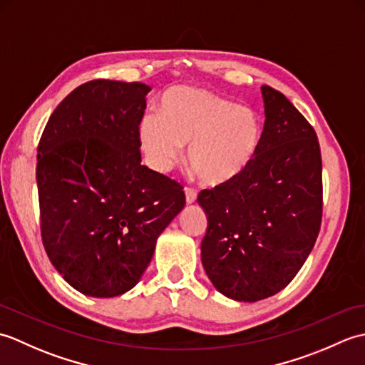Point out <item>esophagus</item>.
I'll return each instance as SVG.
<instances>
[{"instance_id": "1", "label": "esophagus", "mask_w": 365, "mask_h": 365, "mask_svg": "<svg viewBox=\"0 0 365 365\" xmlns=\"http://www.w3.org/2000/svg\"><path fill=\"white\" fill-rule=\"evenodd\" d=\"M197 197V192L192 188H185V199H187V204H195Z\"/></svg>"}]
</instances>
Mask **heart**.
Listing matches in <instances>:
<instances>
[{
	"label": "heart",
	"instance_id": "1",
	"mask_svg": "<svg viewBox=\"0 0 365 365\" xmlns=\"http://www.w3.org/2000/svg\"><path fill=\"white\" fill-rule=\"evenodd\" d=\"M139 144L149 165L166 174L182 158L208 187L237 180L260 150L263 127L254 110L196 88H173L163 94L158 115H144Z\"/></svg>",
	"mask_w": 365,
	"mask_h": 365
}]
</instances>
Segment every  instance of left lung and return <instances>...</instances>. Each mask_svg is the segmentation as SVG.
Segmentation results:
<instances>
[{
    "instance_id": "obj_1",
    "label": "left lung",
    "mask_w": 365,
    "mask_h": 365,
    "mask_svg": "<svg viewBox=\"0 0 365 365\" xmlns=\"http://www.w3.org/2000/svg\"><path fill=\"white\" fill-rule=\"evenodd\" d=\"M260 150L237 180L199 192L207 215L200 260L235 301L273 297L297 276L319 237L322 155L315 131L281 92L262 86Z\"/></svg>"
}]
</instances>
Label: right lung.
Wrapping results in <instances>:
<instances>
[{
    "label": "right lung",
    "instance_id": "right-lung-1",
    "mask_svg": "<svg viewBox=\"0 0 365 365\" xmlns=\"http://www.w3.org/2000/svg\"><path fill=\"white\" fill-rule=\"evenodd\" d=\"M149 92L144 83H84L53 111L37 147L46 255L88 297L133 289L185 207L180 185L141 165L138 127Z\"/></svg>",
    "mask_w": 365,
    "mask_h": 365
}]
</instances>
